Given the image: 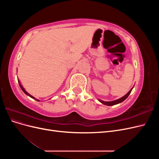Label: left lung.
I'll return each instance as SVG.
<instances>
[{
	"label": "left lung",
	"mask_w": 159,
	"mask_h": 159,
	"mask_svg": "<svg viewBox=\"0 0 159 159\" xmlns=\"http://www.w3.org/2000/svg\"><path fill=\"white\" fill-rule=\"evenodd\" d=\"M132 89H133V88H132L131 90H130L125 95L123 96V98H120V99H117V100L113 101V102H103V101L100 100V99H99V102H100L101 103H103V104H105V105H109V106H111V105H114L118 104V103H121L122 102H123L124 100H125V99L127 98V97L129 95V94L131 93Z\"/></svg>",
	"instance_id": "1"
}]
</instances>
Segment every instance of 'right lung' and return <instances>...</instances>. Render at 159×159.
<instances>
[{
    "mask_svg": "<svg viewBox=\"0 0 159 159\" xmlns=\"http://www.w3.org/2000/svg\"><path fill=\"white\" fill-rule=\"evenodd\" d=\"M18 84H19V85H20V88L22 89V91H24V92H25V94H26V95H28V96H30V98H32V99H36V101H38V102H39V100H38V99H36V98H34V97H33V96H32L31 95H30L29 93H28L27 92V91H26V90H25V89H24V88L22 87V85H21V84H20V81H18Z\"/></svg>",
    "mask_w": 159,
    "mask_h": 159,
    "instance_id": "obj_1",
    "label": "right lung"
}]
</instances>
